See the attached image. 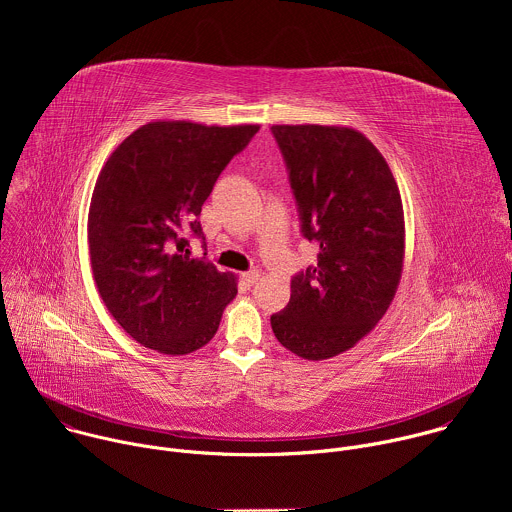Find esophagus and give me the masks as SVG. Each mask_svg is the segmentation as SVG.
Instances as JSON below:
<instances>
[{
    "mask_svg": "<svg viewBox=\"0 0 512 512\" xmlns=\"http://www.w3.org/2000/svg\"><path fill=\"white\" fill-rule=\"evenodd\" d=\"M241 277H243L245 285H249V287H251V285H255V283L259 281V277H261V275H259V271H247V273H243Z\"/></svg>",
    "mask_w": 512,
    "mask_h": 512,
    "instance_id": "esophagus-1",
    "label": "esophagus"
}]
</instances>
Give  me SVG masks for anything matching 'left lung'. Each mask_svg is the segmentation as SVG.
Masks as SVG:
<instances>
[{"label": "left lung", "instance_id": "left-lung-1", "mask_svg": "<svg viewBox=\"0 0 512 512\" xmlns=\"http://www.w3.org/2000/svg\"><path fill=\"white\" fill-rule=\"evenodd\" d=\"M316 265L291 279L271 316L281 346L306 360L350 350L389 310L403 273L405 216L393 172L360 131L273 125Z\"/></svg>", "mask_w": 512, "mask_h": 512}]
</instances>
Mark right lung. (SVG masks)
I'll list each match as a JSON object with an SVG mask.
<instances>
[{"mask_svg":"<svg viewBox=\"0 0 512 512\" xmlns=\"http://www.w3.org/2000/svg\"><path fill=\"white\" fill-rule=\"evenodd\" d=\"M257 131V123L152 121L101 168L87 223L93 277L109 314L141 346L190 354L235 300L237 275L192 259L184 235L202 237L204 200Z\"/></svg>","mask_w":512,"mask_h":512,"instance_id":"1","label":"right lung"}]
</instances>
